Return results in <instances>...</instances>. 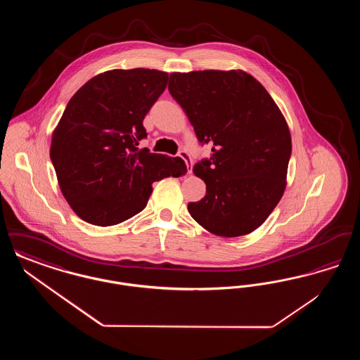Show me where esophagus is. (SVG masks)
Segmentation results:
<instances>
[{"label":"esophagus","mask_w":360,"mask_h":360,"mask_svg":"<svg viewBox=\"0 0 360 360\" xmlns=\"http://www.w3.org/2000/svg\"><path fill=\"white\" fill-rule=\"evenodd\" d=\"M179 156L186 162V166H188V174H191V172H193V162H191V159H190V156H188V153L186 151H179Z\"/></svg>","instance_id":"34e87169"}]
</instances>
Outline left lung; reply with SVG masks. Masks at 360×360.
<instances>
[{
	"label": "left lung",
	"instance_id": "obj_1",
	"mask_svg": "<svg viewBox=\"0 0 360 360\" xmlns=\"http://www.w3.org/2000/svg\"><path fill=\"white\" fill-rule=\"evenodd\" d=\"M169 90L212 156L197 163L205 197L188 213L210 233L238 238L267 220L286 188L291 136L281 109L243 70L170 74Z\"/></svg>",
	"mask_w": 360,
	"mask_h": 360
}]
</instances>
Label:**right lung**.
Instances as JSON below:
<instances>
[{
	"instance_id": "add662e5",
	"label": "right lung",
	"mask_w": 360,
	"mask_h": 360,
	"mask_svg": "<svg viewBox=\"0 0 360 360\" xmlns=\"http://www.w3.org/2000/svg\"><path fill=\"white\" fill-rule=\"evenodd\" d=\"M167 81L158 70H109L71 97L52 132L50 156L63 197L86 223L131 219L147 205L155 181L188 172L178 156L137 148L147 136L143 120Z\"/></svg>"
}]
</instances>
